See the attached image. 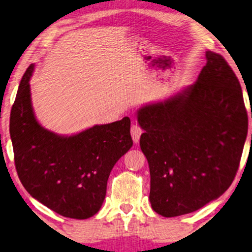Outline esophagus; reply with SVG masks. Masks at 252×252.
<instances>
[{
    "label": "esophagus",
    "instance_id": "esophagus-1",
    "mask_svg": "<svg viewBox=\"0 0 252 252\" xmlns=\"http://www.w3.org/2000/svg\"><path fill=\"white\" fill-rule=\"evenodd\" d=\"M141 134H142L141 126H140L139 125H136V123H134V125L131 126V135H132V139H133L134 143L139 142L140 136H141Z\"/></svg>",
    "mask_w": 252,
    "mask_h": 252
}]
</instances>
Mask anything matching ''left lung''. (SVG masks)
I'll list each match as a JSON object with an SVG mask.
<instances>
[{
  "label": "left lung",
  "instance_id": "1",
  "mask_svg": "<svg viewBox=\"0 0 252 252\" xmlns=\"http://www.w3.org/2000/svg\"><path fill=\"white\" fill-rule=\"evenodd\" d=\"M206 58L194 84L138 111L149 199L167 218L198 210L231 186L248 133L238 78L222 55L207 51Z\"/></svg>",
  "mask_w": 252,
  "mask_h": 252
}]
</instances>
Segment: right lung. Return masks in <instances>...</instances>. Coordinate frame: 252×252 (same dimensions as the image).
Instances as JSON below:
<instances>
[{"mask_svg":"<svg viewBox=\"0 0 252 252\" xmlns=\"http://www.w3.org/2000/svg\"><path fill=\"white\" fill-rule=\"evenodd\" d=\"M31 64L11 110L10 134L18 176L25 190L66 218L88 219L100 210L113 165L133 144L130 119L64 136L44 129L34 116Z\"/></svg>","mask_w":252,"mask_h":252,"instance_id":"1","label":"right lung"}]
</instances>
